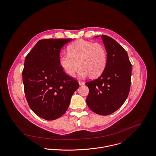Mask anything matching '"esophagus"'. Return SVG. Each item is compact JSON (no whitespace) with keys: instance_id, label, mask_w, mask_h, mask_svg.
<instances>
[{"instance_id":"34e87169","label":"esophagus","mask_w":156,"mask_h":156,"mask_svg":"<svg viewBox=\"0 0 156 156\" xmlns=\"http://www.w3.org/2000/svg\"><path fill=\"white\" fill-rule=\"evenodd\" d=\"M78 83H79V84H80V86H83V85L85 84V83L83 82V81H79Z\"/></svg>"}]
</instances>
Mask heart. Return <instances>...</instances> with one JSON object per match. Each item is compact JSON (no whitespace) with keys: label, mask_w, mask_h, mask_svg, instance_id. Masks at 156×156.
I'll list each match as a JSON object with an SVG mask.
<instances>
[{"label":"heart","mask_w":156,"mask_h":156,"mask_svg":"<svg viewBox=\"0 0 156 156\" xmlns=\"http://www.w3.org/2000/svg\"><path fill=\"white\" fill-rule=\"evenodd\" d=\"M68 54L62 55L59 60L62 68L73 76L80 66L79 75L98 76L102 73L107 63V52L104 45L85 40H78L68 48Z\"/></svg>","instance_id":"heart-1"}]
</instances>
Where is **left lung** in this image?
I'll use <instances>...</instances> for the list:
<instances>
[{
  "label": "left lung",
  "instance_id": "1",
  "mask_svg": "<svg viewBox=\"0 0 156 156\" xmlns=\"http://www.w3.org/2000/svg\"><path fill=\"white\" fill-rule=\"evenodd\" d=\"M102 39L107 63L98 79L86 83L89 88L86 102L94 112L107 115L119 109L129 95L132 64L127 53L116 41L106 35H102Z\"/></svg>",
  "mask_w": 156,
  "mask_h": 156
}]
</instances>
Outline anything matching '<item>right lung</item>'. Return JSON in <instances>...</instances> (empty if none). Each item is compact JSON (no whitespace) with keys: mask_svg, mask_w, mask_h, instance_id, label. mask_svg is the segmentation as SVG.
<instances>
[{"mask_svg":"<svg viewBox=\"0 0 156 156\" xmlns=\"http://www.w3.org/2000/svg\"><path fill=\"white\" fill-rule=\"evenodd\" d=\"M72 39L39 41L27 55L22 72L28 105L39 117L55 120L63 115L79 83L59 63L60 52Z\"/></svg>","mask_w":156,"mask_h":156,"instance_id":"right-lung-1","label":"right lung"}]
</instances>
